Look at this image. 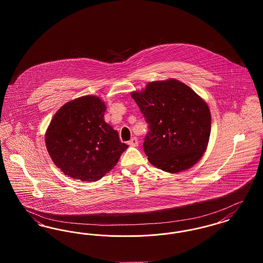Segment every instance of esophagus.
<instances>
[{
    "label": "esophagus",
    "instance_id": "esophagus-1",
    "mask_svg": "<svg viewBox=\"0 0 263 263\" xmlns=\"http://www.w3.org/2000/svg\"><path fill=\"white\" fill-rule=\"evenodd\" d=\"M128 144L131 147H137L138 145H139V141H138L137 138L133 137L128 142Z\"/></svg>",
    "mask_w": 263,
    "mask_h": 263
}]
</instances>
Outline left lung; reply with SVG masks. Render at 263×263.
I'll return each mask as SVG.
<instances>
[{"label": "left lung", "instance_id": "left-lung-1", "mask_svg": "<svg viewBox=\"0 0 263 263\" xmlns=\"http://www.w3.org/2000/svg\"><path fill=\"white\" fill-rule=\"evenodd\" d=\"M131 97L149 123L143 148L153 165L177 174L200 160L210 138L211 112L192 88L167 79L151 82Z\"/></svg>", "mask_w": 263, "mask_h": 263}]
</instances>
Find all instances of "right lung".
<instances>
[{
  "mask_svg": "<svg viewBox=\"0 0 263 263\" xmlns=\"http://www.w3.org/2000/svg\"><path fill=\"white\" fill-rule=\"evenodd\" d=\"M106 105L97 96L65 103L45 133L46 149L57 167L74 179L97 181L118 163L128 146L104 121Z\"/></svg>",
  "mask_w": 263,
  "mask_h": 263,
  "instance_id": "add662e5",
  "label": "right lung"
}]
</instances>
